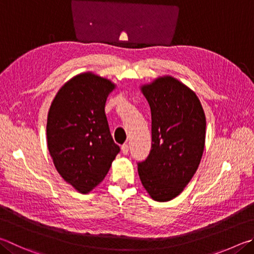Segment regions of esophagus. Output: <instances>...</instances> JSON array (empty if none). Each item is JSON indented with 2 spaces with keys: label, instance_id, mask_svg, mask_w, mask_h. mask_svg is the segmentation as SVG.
Segmentation results:
<instances>
[{
  "label": "esophagus",
  "instance_id": "esophagus-1",
  "mask_svg": "<svg viewBox=\"0 0 254 254\" xmlns=\"http://www.w3.org/2000/svg\"><path fill=\"white\" fill-rule=\"evenodd\" d=\"M121 150H122V153L123 154H127L128 153V145L127 144H123L122 147H121Z\"/></svg>",
  "mask_w": 254,
  "mask_h": 254
}]
</instances>
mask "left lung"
Wrapping results in <instances>:
<instances>
[{
	"label": "left lung",
	"mask_w": 254,
	"mask_h": 254,
	"mask_svg": "<svg viewBox=\"0 0 254 254\" xmlns=\"http://www.w3.org/2000/svg\"><path fill=\"white\" fill-rule=\"evenodd\" d=\"M150 104L152 145L137 162L141 182L152 199H174L199 168L205 142V115L194 92L172 76L142 86Z\"/></svg>",
	"instance_id": "8db88e82"
}]
</instances>
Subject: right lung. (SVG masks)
Segmentation results:
<instances>
[{"label": "right lung", "mask_w": 254, "mask_h": 254, "mask_svg": "<svg viewBox=\"0 0 254 254\" xmlns=\"http://www.w3.org/2000/svg\"><path fill=\"white\" fill-rule=\"evenodd\" d=\"M114 87L108 79L82 73L59 90L50 107V154L60 175L81 193L103 181L120 152L104 111Z\"/></svg>", "instance_id": "obj_1"}]
</instances>
